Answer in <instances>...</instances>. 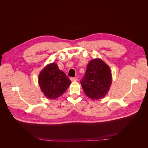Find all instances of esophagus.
<instances>
[{"label":"esophagus","instance_id":"obj_1","mask_svg":"<svg viewBox=\"0 0 148 148\" xmlns=\"http://www.w3.org/2000/svg\"><path fill=\"white\" fill-rule=\"evenodd\" d=\"M70 79H71V81L75 82V81H77L78 78L77 77H71V78H70Z\"/></svg>","mask_w":148,"mask_h":148}]
</instances>
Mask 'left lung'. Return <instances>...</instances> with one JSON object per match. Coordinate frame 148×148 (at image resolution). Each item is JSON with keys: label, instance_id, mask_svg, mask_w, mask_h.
<instances>
[{"label": "left lung", "instance_id": "left-lung-1", "mask_svg": "<svg viewBox=\"0 0 148 148\" xmlns=\"http://www.w3.org/2000/svg\"><path fill=\"white\" fill-rule=\"evenodd\" d=\"M80 83L85 95L89 97L92 99L104 97L112 83V75L109 66L99 59L91 60Z\"/></svg>", "mask_w": 148, "mask_h": 148}]
</instances>
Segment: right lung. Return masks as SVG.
<instances>
[{"label": "right lung", "instance_id": "add662e5", "mask_svg": "<svg viewBox=\"0 0 148 148\" xmlns=\"http://www.w3.org/2000/svg\"><path fill=\"white\" fill-rule=\"evenodd\" d=\"M38 82L44 96L52 99L63 95L71 83L56 63L47 65L41 71Z\"/></svg>", "mask_w": 148, "mask_h": 148}]
</instances>
